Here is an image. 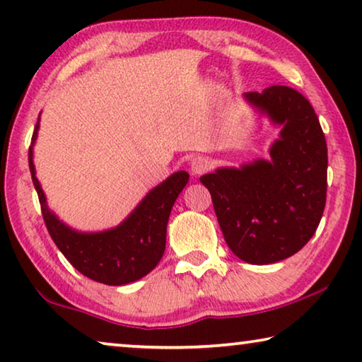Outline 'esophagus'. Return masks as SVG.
<instances>
[{
    "instance_id": "esophagus-1",
    "label": "esophagus",
    "mask_w": 362,
    "mask_h": 362,
    "mask_svg": "<svg viewBox=\"0 0 362 362\" xmlns=\"http://www.w3.org/2000/svg\"><path fill=\"white\" fill-rule=\"evenodd\" d=\"M211 166H212L211 159L206 156H196L192 159V163H189V169H192V173L194 175H201L207 173V170L211 169Z\"/></svg>"
}]
</instances>
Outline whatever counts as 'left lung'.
<instances>
[{"mask_svg":"<svg viewBox=\"0 0 362 362\" xmlns=\"http://www.w3.org/2000/svg\"><path fill=\"white\" fill-rule=\"evenodd\" d=\"M246 100L283 126L272 159L201 177L231 252L252 265L297 254L321 222L327 192V145L311 103L287 86L246 93Z\"/></svg>","mask_w":362,"mask_h":362,"instance_id":"obj_1","label":"left lung"}]
</instances>
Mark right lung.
Segmentation results:
<instances>
[{
    "label": "right lung",
    "mask_w": 362,
    "mask_h": 362,
    "mask_svg": "<svg viewBox=\"0 0 362 362\" xmlns=\"http://www.w3.org/2000/svg\"><path fill=\"white\" fill-rule=\"evenodd\" d=\"M38 127L36 122L33 142ZM28 166L49 235L79 273L97 283L122 286L144 278L158 265L166 249L170 209L188 182L189 175L185 170H179L153 188L116 228L102 233H79L69 228L49 211L45 193L35 175L32 146L28 150Z\"/></svg>",
    "instance_id": "add662e5"
}]
</instances>
